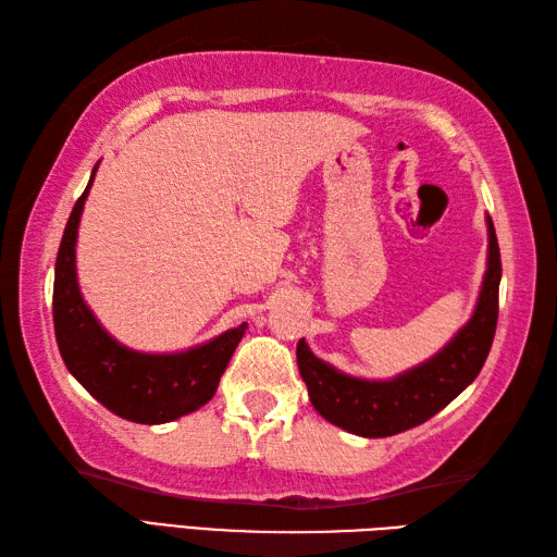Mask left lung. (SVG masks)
<instances>
[{
  "mask_svg": "<svg viewBox=\"0 0 557 557\" xmlns=\"http://www.w3.org/2000/svg\"><path fill=\"white\" fill-rule=\"evenodd\" d=\"M488 224V263L476 309L447 345L431 359L387 381L347 375L318 359L309 342L299 339L297 363L315 411L354 435L387 437L413 429L445 409L461 389L474 383L486 363L498 325L500 248L493 220Z\"/></svg>",
  "mask_w": 557,
  "mask_h": 557,
  "instance_id": "obj_1",
  "label": "left lung"
}]
</instances>
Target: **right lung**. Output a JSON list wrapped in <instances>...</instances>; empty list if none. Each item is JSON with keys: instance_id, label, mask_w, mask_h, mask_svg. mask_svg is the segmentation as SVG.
Here are the masks:
<instances>
[{"instance_id": "add662e5", "label": "right lung", "mask_w": 557, "mask_h": 557, "mask_svg": "<svg viewBox=\"0 0 557 557\" xmlns=\"http://www.w3.org/2000/svg\"><path fill=\"white\" fill-rule=\"evenodd\" d=\"M71 210L54 265V335L69 373L116 417L136 423H168L212 399L246 323L184 351L150 354L116 342L83 301L76 277V239L88 191Z\"/></svg>"}]
</instances>
